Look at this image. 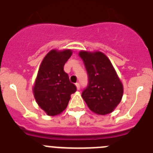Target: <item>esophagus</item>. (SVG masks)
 Returning a JSON list of instances; mask_svg holds the SVG:
<instances>
[{"label": "esophagus", "mask_w": 153, "mask_h": 153, "mask_svg": "<svg viewBox=\"0 0 153 153\" xmlns=\"http://www.w3.org/2000/svg\"><path fill=\"white\" fill-rule=\"evenodd\" d=\"M76 89L77 90H79V87H80V86H79V83H76Z\"/></svg>", "instance_id": "obj_1"}]
</instances>
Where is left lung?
Listing matches in <instances>:
<instances>
[{"mask_svg": "<svg viewBox=\"0 0 153 153\" xmlns=\"http://www.w3.org/2000/svg\"><path fill=\"white\" fill-rule=\"evenodd\" d=\"M79 55L88 75V84L82 92V97L97 114L110 113L123 93V84L111 62L101 52L81 51Z\"/></svg>", "mask_w": 153, "mask_h": 153, "instance_id": "left-lung-1", "label": "left lung"}]
</instances>
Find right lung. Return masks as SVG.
Wrapping results in <instances>:
<instances>
[{"instance_id":"right-lung-1","label":"right lung","mask_w":153,"mask_h":153,"mask_svg":"<svg viewBox=\"0 0 153 153\" xmlns=\"http://www.w3.org/2000/svg\"><path fill=\"white\" fill-rule=\"evenodd\" d=\"M71 55L70 50H53L46 55L39 68L33 93L39 106L49 116L62 113L68 105L70 95L76 90L63 70Z\"/></svg>"}]
</instances>
